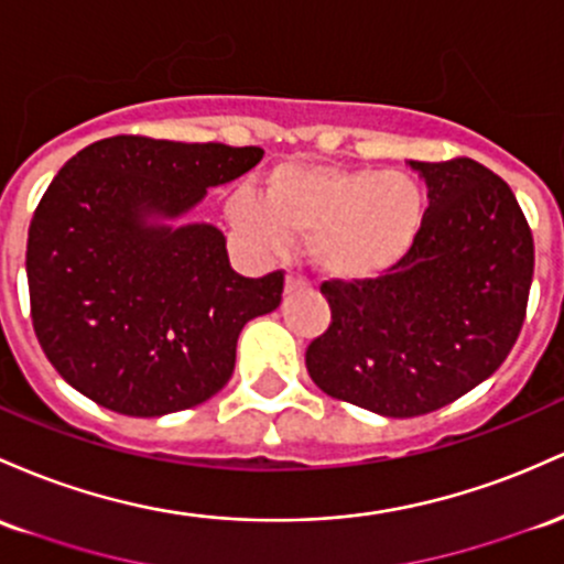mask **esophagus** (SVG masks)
<instances>
[{
    "label": "esophagus",
    "mask_w": 564,
    "mask_h": 564,
    "mask_svg": "<svg viewBox=\"0 0 564 564\" xmlns=\"http://www.w3.org/2000/svg\"><path fill=\"white\" fill-rule=\"evenodd\" d=\"M283 286H286V294H289V292H296V289H307V281H302V278L296 275H286V283H283Z\"/></svg>",
    "instance_id": "1"
}]
</instances>
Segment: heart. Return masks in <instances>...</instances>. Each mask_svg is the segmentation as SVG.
Wrapping results in <instances>:
<instances>
[{"mask_svg":"<svg viewBox=\"0 0 564 564\" xmlns=\"http://www.w3.org/2000/svg\"><path fill=\"white\" fill-rule=\"evenodd\" d=\"M227 219L259 251L307 240V257L332 281H369L399 268L429 219V195L410 173L337 165H278L262 197L240 189Z\"/></svg>","mask_w":564,"mask_h":564,"instance_id":"heart-1","label":"heart"}]
</instances>
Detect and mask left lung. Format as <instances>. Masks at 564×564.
Masks as SVG:
<instances>
[{
	"label": "left lung",
	"mask_w": 564,
	"mask_h": 564,
	"mask_svg": "<svg viewBox=\"0 0 564 564\" xmlns=\"http://www.w3.org/2000/svg\"><path fill=\"white\" fill-rule=\"evenodd\" d=\"M429 219L410 257L375 281L321 286L329 329L305 352L324 393L382 417H417L485 382L517 343L533 232L509 184L471 158L410 160Z\"/></svg>",
	"instance_id": "obj_1"
}]
</instances>
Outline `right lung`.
I'll use <instances>...</instances> for the list:
<instances>
[{
  "label": "right lung",
  "instance_id": "add662e5",
  "mask_svg": "<svg viewBox=\"0 0 564 564\" xmlns=\"http://www.w3.org/2000/svg\"><path fill=\"white\" fill-rule=\"evenodd\" d=\"M262 154L111 135L58 171L31 219L26 275L36 339L74 391L163 417L227 386L238 334L281 305L283 272L238 275L219 227L178 219Z\"/></svg>",
  "mask_w": 564,
  "mask_h": 564
}]
</instances>
